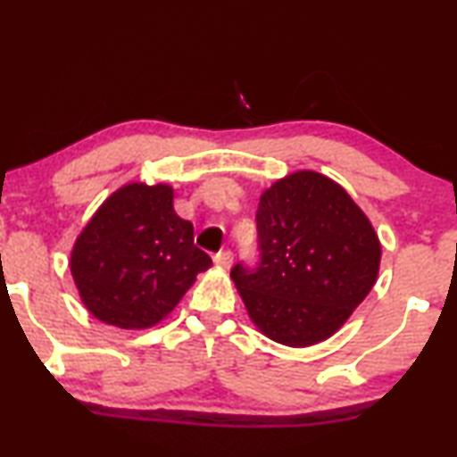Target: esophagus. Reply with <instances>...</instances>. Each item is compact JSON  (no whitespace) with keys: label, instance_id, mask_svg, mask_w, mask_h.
<instances>
[{"label":"esophagus","instance_id":"obj_1","mask_svg":"<svg viewBox=\"0 0 457 457\" xmlns=\"http://www.w3.org/2000/svg\"><path fill=\"white\" fill-rule=\"evenodd\" d=\"M234 262V253L232 251H221L214 255V263H217L219 268H223V270H228L229 266H232Z\"/></svg>","mask_w":457,"mask_h":457}]
</instances>
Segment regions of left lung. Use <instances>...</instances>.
Wrapping results in <instances>:
<instances>
[{"label":"left lung","instance_id":"left-lung-1","mask_svg":"<svg viewBox=\"0 0 457 457\" xmlns=\"http://www.w3.org/2000/svg\"><path fill=\"white\" fill-rule=\"evenodd\" d=\"M255 272L234 266L253 326L285 347L323 343L375 287L381 240L343 185L298 170L260 195Z\"/></svg>","mask_w":457,"mask_h":457}]
</instances>
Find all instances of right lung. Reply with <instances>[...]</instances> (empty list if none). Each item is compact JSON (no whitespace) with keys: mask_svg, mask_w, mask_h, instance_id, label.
Wrapping results in <instances>:
<instances>
[{"mask_svg":"<svg viewBox=\"0 0 457 457\" xmlns=\"http://www.w3.org/2000/svg\"><path fill=\"white\" fill-rule=\"evenodd\" d=\"M211 266V257L194 245V225L176 214L168 183L119 187L70 253L85 309L120 329L157 326Z\"/></svg>","mask_w":457,"mask_h":457,"instance_id":"obj_1","label":"right lung"}]
</instances>
